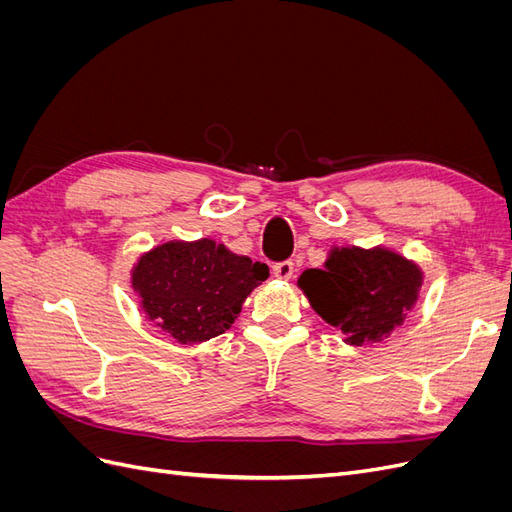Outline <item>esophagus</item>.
<instances>
[{"label": "esophagus", "instance_id": "34e87169", "mask_svg": "<svg viewBox=\"0 0 512 512\" xmlns=\"http://www.w3.org/2000/svg\"><path fill=\"white\" fill-rule=\"evenodd\" d=\"M294 273V262L292 260H284V262H275L273 265V275L277 280H290Z\"/></svg>", "mask_w": 512, "mask_h": 512}]
</instances>
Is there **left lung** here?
Listing matches in <instances>:
<instances>
[{"instance_id":"left-lung-1","label":"left lung","mask_w":512,"mask_h":512,"mask_svg":"<svg viewBox=\"0 0 512 512\" xmlns=\"http://www.w3.org/2000/svg\"><path fill=\"white\" fill-rule=\"evenodd\" d=\"M421 286V267L382 245L333 247L322 269H305L299 277L314 312L350 346L382 342L401 327Z\"/></svg>"}]
</instances>
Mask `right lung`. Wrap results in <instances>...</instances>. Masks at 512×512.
<instances>
[{"label": "right lung", "instance_id": "right-lung-1", "mask_svg": "<svg viewBox=\"0 0 512 512\" xmlns=\"http://www.w3.org/2000/svg\"><path fill=\"white\" fill-rule=\"evenodd\" d=\"M269 277L265 262L232 254L213 239H173L141 254L132 290L158 329L194 346L232 327L243 301Z\"/></svg>", "mask_w": 512, "mask_h": 512}]
</instances>
